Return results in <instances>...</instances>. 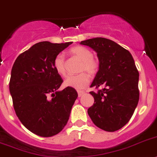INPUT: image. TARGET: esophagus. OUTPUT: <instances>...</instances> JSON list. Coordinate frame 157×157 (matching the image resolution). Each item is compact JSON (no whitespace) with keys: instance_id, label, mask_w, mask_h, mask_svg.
Segmentation results:
<instances>
[{"instance_id":"1","label":"esophagus","mask_w":157,"mask_h":157,"mask_svg":"<svg viewBox=\"0 0 157 157\" xmlns=\"http://www.w3.org/2000/svg\"><path fill=\"white\" fill-rule=\"evenodd\" d=\"M77 93H78V97H81V96H82V95L84 94V93H85V91L79 90L78 92H77Z\"/></svg>"}]
</instances>
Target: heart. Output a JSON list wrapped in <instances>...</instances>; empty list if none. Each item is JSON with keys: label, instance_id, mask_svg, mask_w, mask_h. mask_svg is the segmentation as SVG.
Listing matches in <instances>:
<instances>
[{"label": "heart", "instance_id": "obj_1", "mask_svg": "<svg viewBox=\"0 0 157 157\" xmlns=\"http://www.w3.org/2000/svg\"><path fill=\"white\" fill-rule=\"evenodd\" d=\"M70 53L81 60L79 67V72H83L76 75L69 76L64 81V85L76 89H85L89 83V76H95L99 71L100 64L99 61L93 57V52L89 48L83 46H75L70 49ZM54 70L58 75L65 76L67 74L65 58L61 54H59L54 58L52 62Z\"/></svg>", "mask_w": 157, "mask_h": 157}]
</instances>
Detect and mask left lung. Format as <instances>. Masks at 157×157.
<instances>
[{
	"instance_id": "1",
	"label": "left lung",
	"mask_w": 157,
	"mask_h": 157,
	"mask_svg": "<svg viewBox=\"0 0 157 157\" xmlns=\"http://www.w3.org/2000/svg\"><path fill=\"white\" fill-rule=\"evenodd\" d=\"M97 52L100 68L91 87L94 104L88 114L95 125L107 132L121 129L130 121L139 101V72L128 51L103 37L83 40Z\"/></svg>"
}]
</instances>
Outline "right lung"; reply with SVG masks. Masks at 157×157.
Instances as JSON below:
<instances>
[{"label":"right lung","instance_id":"obj_1","mask_svg":"<svg viewBox=\"0 0 157 157\" xmlns=\"http://www.w3.org/2000/svg\"><path fill=\"white\" fill-rule=\"evenodd\" d=\"M72 43H36L20 54L12 68L9 91L16 114L40 136H52L64 128L78 97L71 87L58 90L63 80L52 66L54 58Z\"/></svg>","mask_w":157,"mask_h":157}]
</instances>
